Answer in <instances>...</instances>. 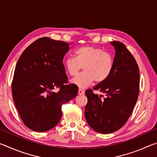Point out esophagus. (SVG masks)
Instances as JSON below:
<instances>
[{"mask_svg": "<svg viewBox=\"0 0 157 157\" xmlns=\"http://www.w3.org/2000/svg\"><path fill=\"white\" fill-rule=\"evenodd\" d=\"M84 94V91H83V90L81 89H79V90H78V94L82 95V94Z\"/></svg>", "mask_w": 157, "mask_h": 157, "instance_id": "esophagus-1", "label": "esophagus"}]
</instances>
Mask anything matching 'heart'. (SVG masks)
<instances>
[{
	"mask_svg": "<svg viewBox=\"0 0 157 157\" xmlns=\"http://www.w3.org/2000/svg\"><path fill=\"white\" fill-rule=\"evenodd\" d=\"M75 57H68L64 66L71 76L76 75L82 68L84 71L72 79V83L85 89L95 80L100 83L105 81L112 72L114 59L110 52L100 48L85 46L75 51Z\"/></svg>",
	"mask_w": 157,
	"mask_h": 157,
	"instance_id": "b5f03b06",
	"label": "heart"
}]
</instances>
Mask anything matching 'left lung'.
<instances>
[{
  "mask_svg": "<svg viewBox=\"0 0 157 157\" xmlns=\"http://www.w3.org/2000/svg\"><path fill=\"white\" fill-rule=\"evenodd\" d=\"M116 50L112 72L105 81L94 87L107 97L88 89V102L84 116L89 126L100 134H110L121 129L128 120L139 94V68L134 57L124 44L111 41ZM103 97V95H102Z\"/></svg>",
  "mask_w": 157,
  "mask_h": 157,
  "instance_id": "1",
  "label": "left lung"
}]
</instances>
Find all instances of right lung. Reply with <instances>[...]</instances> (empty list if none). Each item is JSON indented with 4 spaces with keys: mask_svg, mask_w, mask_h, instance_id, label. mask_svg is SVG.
<instances>
[{
    "mask_svg": "<svg viewBox=\"0 0 157 157\" xmlns=\"http://www.w3.org/2000/svg\"><path fill=\"white\" fill-rule=\"evenodd\" d=\"M69 48L66 42L42 37L18 59L12 91L21 118L29 129L44 132L53 128L62 118V106L78 95V86L68 84L62 62ZM55 88L59 91L55 92Z\"/></svg>",
    "mask_w": 157,
    "mask_h": 157,
    "instance_id": "1",
    "label": "right lung"
}]
</instances>
